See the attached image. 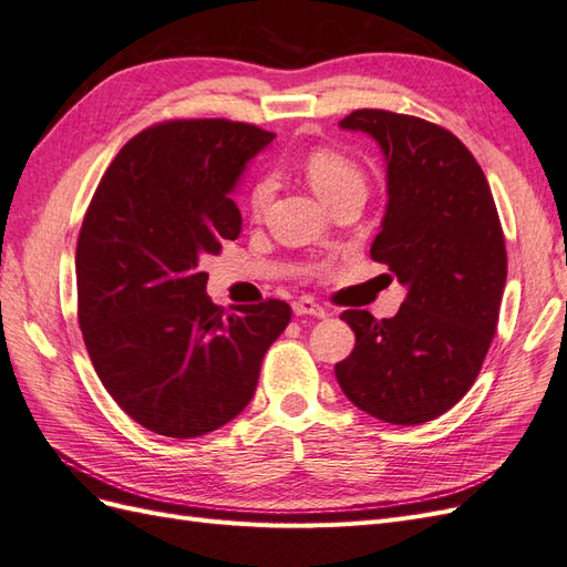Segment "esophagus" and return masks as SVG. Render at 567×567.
<instances>
[{
	"mask_svg": "<svg viewBox=\"0 0 567 567\" xmlns=\"http://www.w3.org/2000/svg\"><path fill=\"white\" fill-rule=\"evenodd\" d=\"M293 312H296L298 317H317V319H323V317H326L323 307H321L319 302H315L312 298H298V300L293 302Z\"/></svg>",
	"mask_w": 567,
	"mask_h": 567,
	"instance_id": "esophagus-1",
	"label": "esophagus"
}]
</instances>
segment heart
Segmentation results:
<instances>
[{
  "label": "heart",
  "instance_id": "obj_1",
  "mask_svg": "<svg viewBox=\"0 0 567 567\" xmlns=\"http://www.w3.org/2000/svg\"><path fill=\"white\" fill-rule=\"evenodd\" d=\"M302 173L310 182V186L319 194V198L331 205L340 196L348 194H364L367 192V177L364 169L359 167L350 156L336 148H315L302 158ZM274 196L271 179L262 177L257 179L250 188L248 208L252 217H262L267 205Z\"/></svg>",
  "mask_w": 567,
  "mask_h": 567
}]
</instances>
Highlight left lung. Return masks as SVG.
Masks as SVG:
<instances>
[{"instance_id":"1","label":"left lung","mask_w":567,"mask_h":567,"mask_svg":"<svg viewBox=\"0 0 567 567\" xmlns=\"http://www.w3.org/2000/svg\"><path fill=\"white\" fill-rule=\"evenodd\" d=\"M342 130L379 142L388 208L371 257L406 286L400 312L348 310L354 350L336 364L348 400L373 419L416 425L450 411L475 383L499 321L506 246L483 167L427 120L359 109Z\"/></svg>"}]
</instances>
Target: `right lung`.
I'll return each instance as SVG.
<instances>
[{"mask_svg": "<svg viewBox=\"0 0 567 567\" xmlns=\"http://www.w3.org/2000/svg\"><path fill=\"white\" fill-rule=\"evenodd\" d=\"M274 134L225 117L165 120L130 140L82 219L78 321L96 375L146 431L188 440L252 400L284 300L215 305L200 262L241 234L231 192Z\"/></svg>", "mask_w": 567, "mask_h": 567, "instance_id": "obj_1", "label": "right lung"}]
</instances>
